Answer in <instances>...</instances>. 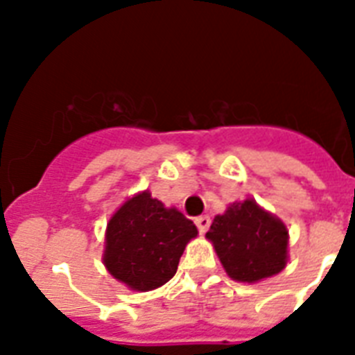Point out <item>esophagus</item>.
Segmentation results:
<instances>
[{
	"mask_svg": "<svg viewBox=\"0 0 355 355\" xmlns=\"http://www.w3.org/2000/svg\"><path fill=\"white\" fill-rule=\"evenodd\" d=\"M210 223H211V219L208 216H200L195 219V225H197V228H199L200 234H206V230L210 228Z\"/></svg>",
	"mask_w": 355,
	"mask_h": 355,
	"instance_id": "1",
	"label": "esophagus"
}]
</instances>
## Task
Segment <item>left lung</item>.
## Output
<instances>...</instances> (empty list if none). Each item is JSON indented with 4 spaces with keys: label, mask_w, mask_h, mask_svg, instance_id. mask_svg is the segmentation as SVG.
Segmentation results:
<instances>
[{
    "label": "left lung",
    "mask_w": 355,
    "mask_h": 355,
    "mask_svg": "<svg viewBox=\"0 0 355 355\" xmlns=\"http://www.w3.org/2000/svg\"><path fill=\"white\" fill-rule=\"evenodd\" d=\"M206 237L236 282L254 284L278 275L287 263L286 225L254 199L234 202L223 216H216Z\"/></svg>",
    "instance_id": "8db88e82"
}]
</instances>
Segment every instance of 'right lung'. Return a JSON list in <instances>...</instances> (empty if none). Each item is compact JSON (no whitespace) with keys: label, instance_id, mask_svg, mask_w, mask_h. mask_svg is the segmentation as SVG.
Here are the masks:
<instances>
[{"label":"right lung","instance_id":"obj_1","mask_svg":"<svg viewBox=\"0 0 355 355\" xmlns=\"http://www.w3.org/2000/svg\"><path fill=\"white\" fill-rule=\"evenodd\" d=\"M197 234L193 221L177 208H166L141 191L110 217L103 261L127 287L150 291L175 276L184 248Z\"/></svg>","mask_w":355,"mask_h":355}]
</instances>
